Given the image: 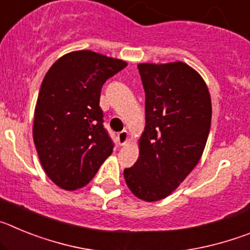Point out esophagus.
I'll return each mask as SVG.
<instances>
[{"mask_svg": "<svg viewBox=\"0 0 250 250\" xmlns=\"http://www.w3.org/2000/svg\"><path fill=\"white\" fill-rule=\"evenodd\" d=\"M118 141H119V145H121V146L126 145L127 141H129V132H127L126 130H124V131L119 132Z\"/></svg>", "mask_w": 250, "mask_h": 250, "instance_id": "obj_1", "label": "esophagus"}]
</instances>
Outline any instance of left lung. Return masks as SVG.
Instances as JSON below:
<instances>
[{
	"instance_id": "obj_1",
	"label": "left lung",
	"mask_w": 250,
	"mask_h": 250,
	"mask_svg": "<svg viewBox=\"0 0 250 250\" xmlns=\"http://www.w3.org/2000/svg\"><path fill=\"white\" fill-rule=\"evenodd\" d=\"M145 125L139 158L124 178L131 193L158 202L173 193L199 163L211 123L207 83L187 63H139Z\"/></svg>"
}]
</instances>
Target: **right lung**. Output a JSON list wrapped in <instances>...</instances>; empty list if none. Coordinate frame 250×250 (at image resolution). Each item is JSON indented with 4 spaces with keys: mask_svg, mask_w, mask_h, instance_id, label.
<instances>
[{
    "mask_svg": "<svg viewBox=\"0 0 250 250\" xmlns=\"http://www.w3.org/2000/svg\"><path fill=\"white\" fill-rule=\"evenodd\" d=\"M127 63L90 50L60 57L45 75L34 116V141L48 178L65 190L89 184L111 155L101 87Z\"/></svg>",
    "mask_w": 250,
    "mask_h": 250,
    "instance_id": "obj_1",
    "label": "right lung"
}]
</instances>
